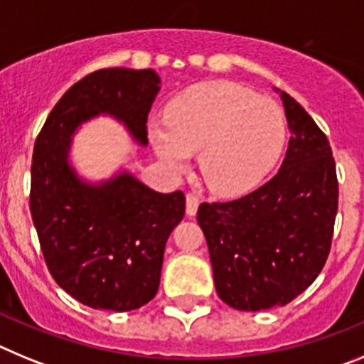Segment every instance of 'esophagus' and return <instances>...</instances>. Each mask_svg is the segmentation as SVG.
<instances>
[{"mask_svg":"<svg viewBox=\"0 0 364 364\" xmlns=\"http://www.w3.org/2000/svg\"><path fill=\"white\" fill-rule=\"evenodd\" d=\"M197 210H198V198L195 197L193 193H188V195H186V213H188L189 217H195Z\"/></svg>","mask_w":364,"mask_h":364,"instance_id":"esophagus-1","label":"esophagus"}]
</instances>
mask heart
<instances>
[{
	"mask_svg": "<svg viewBox=\"0 0 364 364\" xmlns=\"http://www.w3.org/2000/svg\"><path fill=\"white\" fill-rule=\"evenodd\" d=\"M284 117L269 98L233 82H205L173 100L166 122L149 125L164 166L184 173L198 153L204 184L220 197L252 191L269 173L284 146Z\"/></svg>",
	"mask_w": 364,
	"mask_h": 364,
	"instance_id": "1",
	"label": "heart"
}]
</instances>
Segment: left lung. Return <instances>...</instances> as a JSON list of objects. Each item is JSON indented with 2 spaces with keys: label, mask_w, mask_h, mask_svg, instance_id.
Returning <instances> with one entry per match:
<instances>
[{
  "label": "left lung",
  "mask_w": 364,
  "mask_h": 364,
  "mask_svg": "<svg viewBox=\"0 0 364 364\" xmlns=\"http://www.w3.org/2000/svg\"><path fill=\"white\" fill-rule=\"evenodd\" d=\"M290 144L279 173L231 202H202L217 294L231 308L284 306L323 269L337 215L336 160L328 138L288 92H281Z\"/></svg>",
  "instance_id": "obj_1"
}]
</instances>
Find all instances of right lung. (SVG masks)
<instances>
[{
	"instance_id": "obj_1",
	"label": "right lung",
	"mask_w": 364,
	"mask_h": 364,
	"mask_svg": "<svg viewBox=\"0 0 364 364\" xmlns=\"http://www.w3.org/2000/svg\"><path fill=\"white\" fill-rule=\"evenodd\" d=\"M159 91L153 69L87 74L54 105L34 144L31 215L45 262L60 288L95 310L131 311L156 295L186 197L154 191L129 171L85 182L69 164L73 134L109 114L147 146V114Z\"/></svg>"
}]
</instances>
